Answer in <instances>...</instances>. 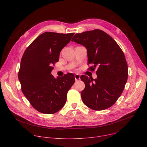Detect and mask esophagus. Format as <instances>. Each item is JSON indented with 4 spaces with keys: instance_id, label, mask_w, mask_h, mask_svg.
<instances>
[{
    "instance_id": "34e87169",
    "label": "esophagus",
    "mask_w": 147,
    "mask_h": 147,
    "mask_svg": "<svg viewBox=\"0 0 147 147\" xmlns=\"http://www.w3.org/2000/svg\"><path fill=\"white\" fill-rule=\"evenodd\" d=\"M74 77H75V80H76V81H78V80H80V75H78V74H77L75 75Z\"/></svg>"
}]
</instances>
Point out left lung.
Wrapping results in <instances>:
<instances>
[{
	"mask_svg": "<svg viewBox=\"0 0 147 147\" xmlns=\"http://www.w3.org/2000/svg\"><path fill=\"white\" fill-rule=\"evenodd\" d=\"M71 41L84 47L87 51L88 64L97 78L81 76L85 88L81 93L83 103L94 111L112 107L121 95L127 80L128 67L124 55L116 42L100 30L76 34Z\"/></svg>",
	"mask_w": 147,
	"mask_h": 147,
	"instance_id": "left-lung-1",
	"label": "left lung"
}]
</instances>
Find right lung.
I'll list each match as a JSON object with an SVG mask.
<instances>
[{
	"instance_id": "obj_1",
	"label": "right lung",
	"mask_w": 147,
	"mask_h": 147,
	"mask_svg": "<svg viewBox=\"0 0 147 147\" xmlns=\"http://www.w3.org/2000/svg\"><path fill=\"white\" fill-rule=\"evenodd\" d=\"M74 33L46 32L39 35L25 51L22 58L18 80L23 93L38 112L53 114L66 103L67 94L75 82L72 73L55 78L52 65L61 49Z\"/></svg>"
}]
</instances>
